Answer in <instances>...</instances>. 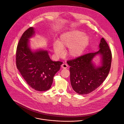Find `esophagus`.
Wrapping results in <instances>:
<instances>
[{
  "instance_id": "1",
  "label": "esophagus",
  "mask_w": 124,
  "mask_h": 124,
  "mask_svg": "<svg viewBox=\"0 0 124 124\" xmlns=\"http://www.w3.org/2000/svg\"><path fill=\"white\" fill-rule=\"evenodd\" d=\"M61 67L63 68V69H67V68L68 67V65L67 64H63L62 65H61Z\"/></svg>"
}]
</instances>
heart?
Wrapping results in <instances>:
<instances>
[{"label": "heart", "instance_id": "obj_1", "mask_svg": "<svg viewBox=\"0 0 124 124\" xmlns=\"http://www.w3.org/2000/svg\"><path fill=\"white\" fill-rule=\"evenodd\" d=\"M90 43L88 35L79 30H72L62 33L57 41L53 44V49L57 57L63 55V50L68 48L67 54L72 58L80 56Z\"/></svg>", "mask_w": 124, "mask_h": 124}]
</instances>
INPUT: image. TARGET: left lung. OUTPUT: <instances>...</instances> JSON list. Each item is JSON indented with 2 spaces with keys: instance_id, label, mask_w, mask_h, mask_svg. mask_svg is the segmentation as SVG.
Here are the masks:
<instances>
[{
  "instance_id": "left-lung-1",
  "label": "left lung",
  "mask_w": 124,
  "mask_h": 124,
  "mask_svg": "<svg viewBox=\"0 0 124 124\" xmlns=\"http://www.w3.org/2000/svg\"><path fill=\"white\" fill-rule=\"evenodd\" d=\"M99 50L89 53L76 59L67 61L70 66V81L73 90L80 95H86L99 87L109 72L112 54L109 47L102 38ZM101 56L100 64L96 66L93 62L97 55Z\"/></svg>"
}]
</instances>
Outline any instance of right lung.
<instances>
[{
	"label": "right lung",
	"mask_w": 124,
	"mask_h": 124,
	"mask_svg": "<svg viewBox=\"0 0 124 124\" xmlns=\"http://www.w3.org/2000/svg\"><path fill=\"white\" fill-rule=\"evenodd\" d=\"M34 34L32 27L23 33L16 48V65L30 87L36 91H44L50 89L54 77L63 62L52 61L47 50L33 51L29 46V39Z\"/></svg>",
	"instance_id": "obj_1"
}]
</instances>
